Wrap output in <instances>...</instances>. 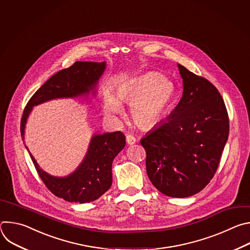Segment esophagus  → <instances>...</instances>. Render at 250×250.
<instances>
[{"label":"esophagus","mask_w":250,"mask_h":250,"mask_svg":"<svg viewBox=\"0 0 250 250\" xmlns=\"http://www.w3.org/2000/svg\"><path fill=\"white\" fill-rule=\"evenodd\" d=\"M125 139H126V144H127L128 146H132V145H134V144H135V141H136L135 137H134L133 135H131V134H126Z\"/></svg>","instance_id":"34e87169"}]
</instances>
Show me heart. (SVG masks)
I'll use <instances>...</instances> for the list:
<instances>
[{
	"mask_svg": "<svg viewBox=\"0 0 250 250\" xmlns=\"http://www.w3.org/2000/svg\"><path fill=\"white\" fill-rule=\"evenodd\" d=\"M104 96V112L113 117L122 109V102L130 103L133 120L141 126L158 123L175 100V87L171 81L157 72H148L128 79L116 91Z\"/></svg>",
	"mask_w": 250,
	"mask_h": 250,
	"instance_id": "heart-1",
	"label": "heart"
}]
</instances>
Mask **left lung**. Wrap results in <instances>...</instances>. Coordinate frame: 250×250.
<instances>
[{
  "label": "left lung",
  "instance_id": "left-lung-1",
  "mask_svg": "<svg viewBox=\"0 0 250 250\" xmlns=\"http://www.w3.org/2000/svg\"><path fill=\"white\" fill-rule=\"evenodd\" d=\"M183 96L169 118L140 140L153 186L173 198L202 191L212 179L229 137L223 97L208 80L178 64Z\"/></svg>",
  "mask_w": 250,
  "mask_h": 250
}]
</instances>
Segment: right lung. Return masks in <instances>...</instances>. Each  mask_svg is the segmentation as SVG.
I'll return each mask as SVG.
<instances>
[{"instance_id": "right-lung-1", "label": "right lung", "mask_w": 250, "mask_h": 250, "mask_svg": "<svg viewBox=\"0 0 250 250\" xmlns=\"http://www.w3.org/2000/svg\"><path fill=\"white\" fill-rule=\"evenodd\" d=\"M104 69L105 62L77 61L50 77L25 105L21 121V137L23 138L26 119L32 106L53 99L76 98L91 91L96 94V86ZM125 146V136L122 131L93 135L84 160L72 174L66 177L47 174L31 153L29 155L41 179L52 194L67 202L84 204L99 199L110 189L113 161Z\"/></svg>"}]
</instances>
